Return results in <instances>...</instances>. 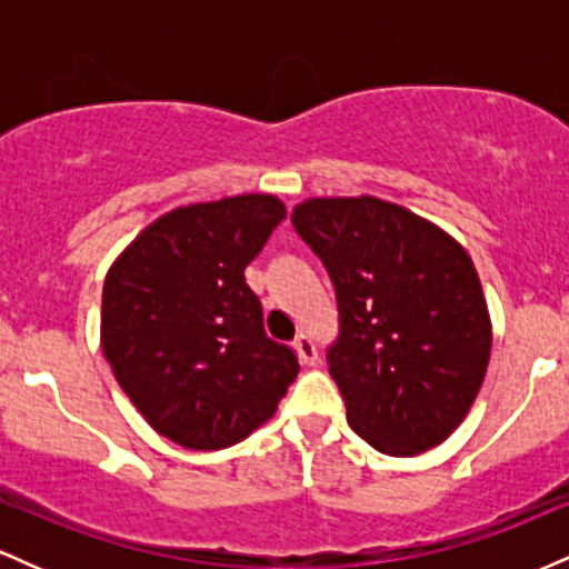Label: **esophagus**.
Here are the masks:
<instances>
[{
	"label": "esophagus",
	"mask_w": 569,
	"mask_h": 569,
	"mask_svg": "<svg viewBox=\"0 0 569 569\" xmlns=\"http://www.w3.org/2000/svg\"><path fill=\"white\" fill-rule=\"evenodd\" d=\"M293 350H297L299 361L305 363V367H316L318 363V350H316V342H312L307 335H299L293 339Z\"/></svg>",
	"instance_id": "34e87169"
}]
</instances>
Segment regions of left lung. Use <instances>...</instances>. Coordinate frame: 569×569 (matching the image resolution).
Returning a JSON list of instances; mask_svg holds the SVG:
<instances>
[{"label": "left lung", "instance_id": "obj_1", "mask_svg": "<svg viewBox=\"0 0 569 569\" xmlns=\"http://www.w3.org/2000/svg\"><path fill=\"white\" fill-rule=\"evenodd\" d=\"M291 221L337 291L339 337L326 358L350 428L393 457L439 447L473 407L492 350L468 251L371 194L310 198Z\"/></svg>", "mask_w": 569, "mask_h": 569}]
</instances>
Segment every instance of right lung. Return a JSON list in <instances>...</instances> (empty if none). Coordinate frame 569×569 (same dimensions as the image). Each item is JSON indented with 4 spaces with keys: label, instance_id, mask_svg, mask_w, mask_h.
<instances>
[{
    "label": "right lung",
    "instance_id": "obj_1",
    "mask_svg": "<svg viewBox=\"0 0 569 569\" xmlns=\"http://www.w3.org/2000/svg\"><path fill=\"white\" fill-rule=\"evenodd\" d=\"M283 219L264 192L192 202L154 219L109 267L103 358L143 420L179 447L248 439L297 380V356L264 335L243 276Z\"/></svg>",
    "mask_w": 569,
    "mask_h": 569
}]
</instances>
